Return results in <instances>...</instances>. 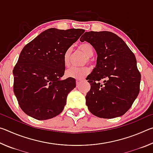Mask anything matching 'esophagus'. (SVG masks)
<instances>
[{"instance_id":"esophagus-1","label":"esophagus","mask_w":153,"mask_h":153,"mask_svg":"<svg viewBox=\"0 0 153 153\" xmlns=\"http://www.w3.org/2000/svg\"><path fill=\"white\" fill-rule=\"evenodd\" d=\"M82 82V80H78V79L76 80V84H77V86H79V85L80 84H81Z\"/></svg>"}]
</instances>
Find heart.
<instances>
[{
	"mask_svg": "<svg viewBox=\"0 0 153 153\" xmlns=\"http://www.w3.org/2000/svg\"><path fill=\"white\" fill-rule=\"evenodd\" d=\"M79 48L88 58V61L89 58L91 57L94 55V48H93V46L90 43H82L79 46ZM71 53V48H68L64 53L63 63L66 67H68L69 66V64H70ZM89 73L90 70L88 67H82V68L71 67V68L67 69L65 72V75L68 77H72V78L77 79H82L86 77Z\"/></svg>",
	"mask_w": 153,
	"mask_h": 153,
	"instance_id": "1",
	"label": "heart"
}]
</instances>
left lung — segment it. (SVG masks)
Listing matches in <instances>:
<instances>
[{
    "mask_svg": "<svg viewBox=\"0 0 153 153\" xmlns=\"http://www.w3.org/2000/svg\"><path fill=\"white\" fill-rule=\"evenodd\" d=\"M80 41L89 42L97 54L96 67L88 76V108L100 118L120 117L131 107L140 92L141 75L135 55L121 38L107 31L85 32ZM101 79L102 84L99 82Z\"/></svg>",
    "mask_w": 153,
    "mask_h": 153,
    "instance_id": "8db88e82",
    "label": "left lung"
}]
</instances>
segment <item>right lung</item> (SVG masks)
<instances>
[{"mask_svg": "<svg viewBox=\"0 0 153 153\" xmlns=\"http://www.w3.org/2000/svg\"><path fill=\"white\" fill-rule=\"evenodd\" d=\"M84 32L50 28L22 49L13 71V91L27 115L46 120L63 110L67 95L76 88L74 78L61 79L65 69L63 55Z\"/></svg>", "mask_w": 153, "mask_h": 153, "instance_id": "add662e5", "label": "right lung"}]
</instances>
